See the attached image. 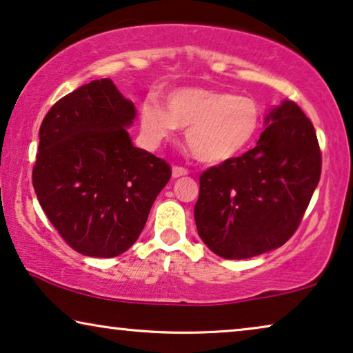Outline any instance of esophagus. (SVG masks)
Listing matches in <instances>:
<instances>
[{"label":"esophagus","mask_w":353,"mask_h":353,"mask_svg":"<svg viewBox=\"0 0 353 353\" xmlns=\"http://www.w3.org/2000/svg\"><path fill=\"white\" fill-rule=\"evenodd\" d=\"M185 175H188L186 168H183V167H173L172 168V176L173 178H181V176H185Z\"/></svg>","instance_id":"34e87169"}]
</instances>
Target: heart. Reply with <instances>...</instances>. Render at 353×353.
Here are the masks:
<instances>
[{
	"label": "heart",
	"mask_w": 353,
	"mask_h": 353,
	"mask_svg": "<svg viewBox=\"0 0 353 353\" xmlns=\"http://www.w3.org/2000/svg\"><path fill=\"white\" fill-rule=\"evenodd\" d=\"M165 108L154 101L141 105V130L151 144L186 130V144L197 161L223 163L252 143L260 127V110L254 99L226 91L183 86L168 91Z\"/></svg>",
	"instance_id": "obj_1"
}]
</instances>
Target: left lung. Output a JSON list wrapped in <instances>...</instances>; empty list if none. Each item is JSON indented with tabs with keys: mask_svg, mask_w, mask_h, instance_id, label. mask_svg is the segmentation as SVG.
<instances>
[{
	"mask_svg": "<svg viewBox=\"0 0 353 353\" xmlns=\"http://www.w3.org/2000/svg\"><path fill=\"white\" fill-rule=\"evenodd\" d=\"M257 146L199 178L197 233L212 252L250 259L281 248L305 214L321 175L315 128L292 101L270 109Z\"/></svg>",
	"mask_w": 353,
	"mask_h": 353,
	"instance_id": "1",
	"label": "left lung"
}]
</instances>
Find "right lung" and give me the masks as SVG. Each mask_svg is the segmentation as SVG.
Masks as SVG:
<instances>
[{
	"instance_id": "right-lung-1",
	"label": "right lung",
	"mask_w": 353,
	"mask_h": 353,
	"mask_svg": "<svg viewBox=\"0 0 353 353\" xmlns=\"http://www.w3.org/2000/svg\"><path fill=\"white\" fill-rule=\"evenodd\" d=\"M134 119L110 79L72 91L43 119L33 188L62 239L88 257L132 248L172 176L165 161L133 146Z\"/></svg>"
}]
</instances>
